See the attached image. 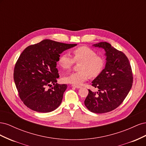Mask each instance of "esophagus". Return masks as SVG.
Returning a JSON list of instances; mask_svg holds the SVG:
<instances>
[{
	"label": "esophagus",
	"instance_id": "obj_1",
	"mask_svg": "<svg viewBox=\"0 0 146 146\" xmlns=\"http://www.w3.org/2000/svg\"><path fill=\"white\" fill-rule=\"evenodd\" d=\"M72 87H74V88H77V89H79V88H81V86H77V85H72Z\"/></svg>",
	"mask_w": 146,
	"mask_h": 146
}]
</instances>
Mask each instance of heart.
<instances>
[{
    "mask_svg": "<svg viewBox=\"0 0 146 146\" xmlns=\"http://www.w3.org/2000/svg\"><path fill=\"white\" fill-rule=\"evenodd\" d=\"M73 58L68 52H64L60 56L58 63L61 68L68 69L76 61H82L80 64V71L74 72L66 75L63 81L74 85H80L87 80L89 76L96 77L103 71L105 61L103 56L98 55L96 51L87 46H80L72 51Z\"/></svg>",
    "mask_w": 146,
    "mask_h": 146,
    "instance_id": "heart-1",
    "label": "heart"
}]
</instances>
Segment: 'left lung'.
Masks as SVG:
<instances>
[{
  "instance_id": "obj_1",
  "label": "left lung",
  "mask_w": 146,
  "mask_h": 146,
  "mask_svg": "<svg viewBox=\"0 0 146 146\" xmlns=\"http://www.w3.org/2000/svg\"><path fill=\"white\" fill-rule=\"evenodd\" d=\"M93 46L105 50L106 64L103 71L92 82V86L98 88V92L89 90L84 103L92 113H107L118 107L125 99L132 86L133 74L129 60L123 52L107 42Z\"/></svg>"
}]
</instances>
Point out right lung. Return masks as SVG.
Wrapping results in <instances>:
<instances>
[{
  "mask_svg": "<svg viewBox=\"0 0 146 146\" xmlns=\"http://www.w3.org/2000/svg\"><path fill=\"white\" fill-rule=\"evenodd\" d=\"M77 46L44 39L26 47L14 69V80L21 100L30 109L48 113L58 108L68 86L56 83V62L63 51ZM47 90V86L51 87Z\"/></svg>",
  "mask_w": 146,
  "mask_h": 146,
  "instance_id": "right-lung-1",
  "label": "right lung"
}]
</instances>
